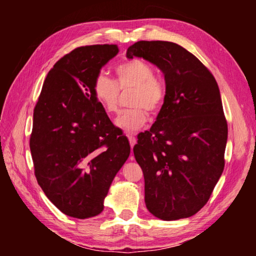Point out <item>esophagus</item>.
<instances>
[{
  "label": "esophagus",
  "instance_id": "1",
  "mask_svg": "<svg viewBox=\"0 0 256 256\" xmlns=\"http://www.w3.org/2000/svg\"><path fill=\"white\" fill-rule=\"evenodd\" d=\"M128 141H130V144H131V148H133L134 144H136V138L134 136H132V134H128ZM131 160H133V156H131Z\"/></svg>",
  "mask_w": 256,
  "mask_h": 256
}]
</instances>
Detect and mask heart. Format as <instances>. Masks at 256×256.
I'll return each instance as SVG.
<instances>
[{
  "mask_svg": "<svg viewBox=\"0 0 256 256\" xmlns=\"http://www.w3.org/2000/svg\"><path fill=\"white\" fill-rule=\"evenodd\" d=\"M116 81L105 73H98L92 82V92L107 114L118 112L121 92L132 90L128 105L116 118V125L126 132H136L144 126L150 112H158L166 98V86L154 76L152 66L144 60L133 58L115 68Z\"/></svg>",
  "mask_w": 256,
  "mask_h": 256,
  "instance_id": "1",
  "label": "heart"
}]
</instances>
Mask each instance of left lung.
Here are the masks:
<instances>
[{"instance_id": "8db88e82", "label": "left lung", "mask_w": 256, "mask_h": 256, "mask_svg": "<svg viewBox=\"0 0 256 256\" xmlns=\"http://www.w3.org/2000/svg\"><path fill=\"white\" fill-rule=\"evenodd\" d=\"M159 68L166 98L133 152L144 176L146 209L162 220L188 218L209 201L224 167L228 126L214 76L192 53L170 42H138L126 58Z\"/></svg>"}]
</instances>
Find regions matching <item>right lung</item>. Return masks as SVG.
Here are the masks:
<instances>
[{
	"label": "right lung",
	"mask_w": 256,
	"mask_h": 256,
	"mask_svg": "<svg viewBox=\"0 0 256 256\" xmlns=\"http://www.w3.org/2000/svg\"><path fill=\"white\" fill-rule=\"evenodd\" d=\"M118 53V45L105 44L64 55L47 74L34 110V175L50 201L73 218L100 214L131 151L92 92L94 76Z\"/></svg>",
	"instance_id": "add662e5"
}]
</instances>
